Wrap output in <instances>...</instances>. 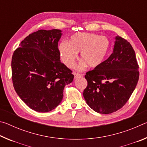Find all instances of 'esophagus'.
<instances>
[{
  "mask_svg": "<svg viewBox=\"0 0 147 147\" xmlns=\"http://www.w3.org/2000/svg\"><path fill=\"white\" fill-rule=\"evenodd\" d=\"M74 79H76L78 78V77H81L83 76V74H80V73H74Z\"/></svg>",
  "mask_w": 147,
  "mask_h": 147,
  "instance_id": "1",
  "label": "esophagus"
}]
</instances>
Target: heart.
I'll list each match as a JSON object with an SVG mask.
<instances>
[{"mask_svg": "<svg viewBox=\"0 0 147 147\" xmlns=\"http://www.w3.org/2000/svg\"><path fill=\"white\" fill-rule=\"evenodd\" d=\"M109 42L108 38L93 33L74 34L68 42L62 41L59 45L60 58L68 67H73L78 56L82 59L78 66V69L82 70L88 65L96 67L104 61L108 53Z\"/></svg>", "mask_w": 147, "mask_h": 147, "instance_id": "1", "label": "heart"}]
</instances>
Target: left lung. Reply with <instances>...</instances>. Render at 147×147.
Instances as JSON below:
<instances>
[{
    "label": "left lung",
    "mask_w": 147,
    "mask_h": 147,
    "mask_svg": "<svg viewBox=\"0 0 147 147\" xmlns=\"http://www.w3.org/2000/svg\"><path fill=\"white\" fill-rule=\"evenodd\" d=\"M115 39L110 56L85 76L88 86L84 97L88 105L99 113H111L123 108L139 80V66L132 47L120 36Z\"/></svg>",
    "instance_id": "left-lung-1"
}]
</instances>
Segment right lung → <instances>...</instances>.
<instances>
[{
	"label": "right lung",
	"mask_w": 147,
	"mask_h": 147,
	"mask_svg": "<svg viewBox=\"0 0 147 147\" xmlns=\"http://www.w3.org/2000/svg\"><path fill=\"white\" fill-rule=\"evenodd\" d=\"M61 30H39L21 41L11 59L12 81L20 98L30 108L49 112L63 97L74 75L60 61L58 48Z\"/></svg>",
	"instance_id": "1"
}]
</instances>
